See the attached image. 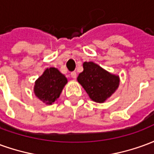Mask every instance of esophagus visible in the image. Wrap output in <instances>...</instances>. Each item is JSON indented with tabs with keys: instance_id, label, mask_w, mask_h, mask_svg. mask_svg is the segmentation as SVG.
<instances>
[{
	"instance_id": "1",
	"label": "esophagus",
	"mask_w": 154,
	"mask_h": 154,
	"mask_svg": "<svg viewBox=\"0 0 154 154\" xmlns=\"http://www.w3.org/2000/svg\"><path fill=\"white\" fill-rule=\"evenodd\" d=\"M71 77L72 78H73V79H75L76 77H77V72H71Z\"/></svg>"
}]
</instances>
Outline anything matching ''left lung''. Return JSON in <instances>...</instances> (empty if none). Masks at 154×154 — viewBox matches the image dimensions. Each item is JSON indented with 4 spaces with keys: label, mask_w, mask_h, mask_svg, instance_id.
Returning a JSON list of instances; mask_svg holds the SVG:
<instances>
[{
    "label": "left lung",
    "mask_w": 154,
    "mask_h": 154,
    "mask_svg": "<svg viewBox=\"0 0 154 154\" xmlns=\"http://www.w3.org/2000/svg\"><path fill=\"white\" fill-rule=\"evenodd\" d=\"M77 79L91 99L97 103H104L119 85L118 75L110 73L93 62H84L83 72Z\"/></svg>",
    "instance_id": "obj_1"
}]
</instances>
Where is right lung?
<instances>
[{
    "label": "right lung",
    "mask_w": 154,
    "mask_h": 154,
    "mask_svg": "<svg viewBox=\"0 0 154 154\" xmlns=\"http://www.w3.org/2000/svg\"><path fill=\"white\" fill-rule=\"evenodd\" d=\"M67 77L56 67L46 68L43 74L35 81L34 92L36 97L45 105H52L57 100L65 85Z\"/></svg>",
    "instance_id": "obj_1"
}]
</instances>
